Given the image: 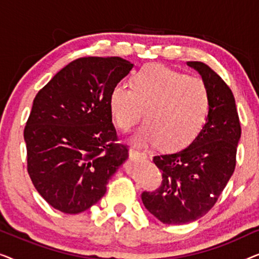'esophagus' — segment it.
<instances>
[{
    "mask_svg": "<svg viewBox=\"0 0 259 259\" xmlns=\"http://www.w3.org/2000/svg\"><path fill=\"white\" fill-rule=\"evenodd\" d=\"M130 155L132 158H136V159H140V160H145V159H147V154L144 153V152H139L137 150H134V148H132V150L130 151Z\"/></svg>",
    "mask_w": 259,
    "mask_h": 259,
    "instance_id": "obj_1",
    "label": "esophagus"
}]
</instances>
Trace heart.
Listing matches in <instances>:
<instances>
[{"instance_id":"b5f03b06","label":"heart","mask_w":259,"mask_h":259,"mask_svg":"<svg viewBox=\"0 0 259 259\" xmlns=\"http://www.w3.org/2000/svg\"><path fill=\"white\" fill-rule=\"evenodd\" d=\"M144 111L146 122L133 143L147 148L160 144L182 150L203 132L210 113V93L199 77L187 76L159 63H147L130 77V88L115 84L108 94V112L119 131L130 132Z\"/></svg>"}]
</instances>
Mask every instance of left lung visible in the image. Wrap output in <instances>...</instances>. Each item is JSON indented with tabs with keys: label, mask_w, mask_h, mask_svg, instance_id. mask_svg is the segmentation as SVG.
I'll use <instances>...</instances> for the list:
<instances>
[{
	"label": "left lung",
	"mask_w": 259,
	"mask_h": 259,
	"mask_svg": "<svg viewBox=\"0 0 259 259\" xmlns=\"http://www.w3.org/2000/svg\"><path fill=\"white\" fill-rule=\"evenodd\" d=\"M210 93V113L200 136L184 150L155 155L162 184L143 192L144 206L168 225L194 222L215 204L236 166L240 123L233 94L221 76L203 62L190 61Z\"/></svg>",
	"instance_id": "1"
}]
</instances>
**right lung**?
<instances>
[{
  "label": "right lung",
  "instance_id": "1",
  "mask_svg": "<svg viewBox=\"0 0 259 259\" xmlns=\"http://www.w3.org/2000/svg\"><path fill=\"white\" fill-rule=\"evenodd\" d=\"M133 63L118 56L70 62L34 99L24 128L28 173L49 205L75 214L97 204L128 158L114 144L108 94Z\"/></svg>",
  "mask_w": 259,
  "mask_h": 259
}]
</instances>
